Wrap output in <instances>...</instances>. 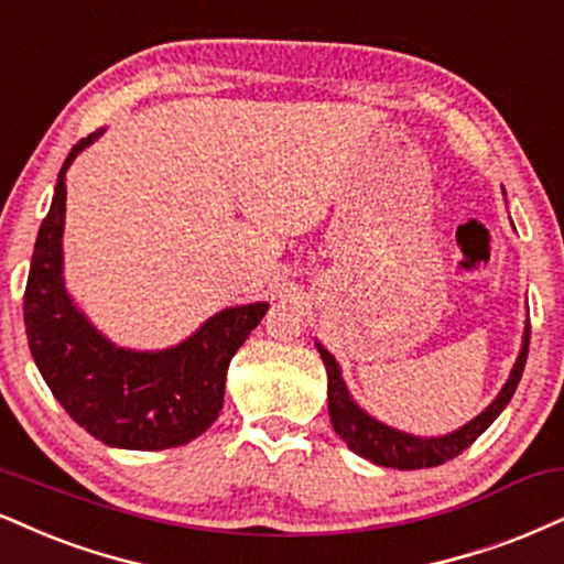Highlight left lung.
Instances as JSON below:
<instances>
[{
	"mask_svg": "<svg viewBox=\"0 0 564 564\" xmlns=\"http://www.w3.org/2000/svg\"><path fill=\"white\" fill-rule=\"evenodd\" d=\"M528 344H531V321H525V330H522V347L520 355L514 359L510 378L501 386L491 404L486 406L480 415H476L470 423H465L463 429L444 433V436H412L391 425L381 423L378 417H372L370 412H365L362 406L355 402L347 383L341 378V368H338L336 357L323 347L321 341H315L317 351H321L325 372H328V415L334 423V431L344 438V444L359 457L370 459V463L383 465V467H399V470H420V467H436L449 463V459L463 454L467 446L484 433L488 425L501 415L507 404H510L514 389H518L522 370H525L528 359Z\"/></svg>",
	"mask_w": 564,
	"mask_h": 564,
	"instance_id": "8db88e82",
	"label": "left lung"
}]
</instances>
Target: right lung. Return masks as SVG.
I'll list each match as a JSON object with an SVG mask.
<instances>
[{"instance_id":"obj_1","label":"right lung","mask_w":564,"mask_h":564,"mask_svg":"<svg viewBox=\"0 0 564 564\" xmlns=\"http://www.w3.org/2000/svg\"><path fill=\"white\" fill-rule=\"evenodd\" d=\"M101 133L80 139L57 175L25 283V336L54 399L80 429L118 449H171L202 436L220 415L230 359L270 304L215 312L181 344L158 351L118 347L94 328L65 289L63 230L67 167Z\"/></svg>"}]
</instances>
